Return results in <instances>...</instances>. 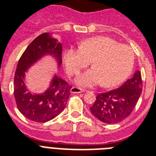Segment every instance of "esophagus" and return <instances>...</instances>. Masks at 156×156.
<instances>
[{"mask_svg": "<svg viewBox=\"0 0 156 156\" xmlns=\"http://www.w3.org/2000/svg\"><path fill=\"white\" fill-rule=\"evenodd\" d=\"M85 90L82 89V88H79V87H73L70 90V92L71 93H74V94H79V93H82V92H85Z\"/></svg>", "mask_w": 156, "mask_h": 156, "instance_id": "34e87169", "label": "esophagus"}]
</instances>
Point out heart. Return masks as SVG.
<instances>
[{
    "mask_svg": "<svg viewBox=\"0 0 156 156\" xmlns=\"http://www.w3.org/2000/svg\"><path fill=\"white\" fill-rule=\"evenodd\" d=\"M132 49L107 37H96L82 42L79 49L70 48L64 55V62L70 75H77L91 62L93 69L80 74L76 83L92 87L102 83L105 87L121 84L133 69Z\"/></svg>",
    "mask_w": 156,
    "mask_h": 156,
    "instance_id": "obj_1",
    "label": "heart"
}]
</instances>
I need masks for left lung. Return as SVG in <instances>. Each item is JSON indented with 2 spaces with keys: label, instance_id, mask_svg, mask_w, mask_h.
<instances>
[{
  "label": "left lung",
  "instance_id": "left-lung-1",
  "mask_svg": "<svg viewBox=\"0 0 156 156\" xmlns=\"http://www.w3.org/2000/svg\"><path fill=\"white\" fill-rule=\"evenodd\" d=\"M141 72L137 70L133 77L119 88L98 94L90 107L91 113L108 124L118 123L131 115L142 93Z\"/></svg>",
  "mask_w": 156,
  "mask_h": 156
}]
</instances>
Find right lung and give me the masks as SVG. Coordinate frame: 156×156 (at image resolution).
I'll return each instance as SVG.
<instances>
[{"label":"right lung","mask_w":156,"mask_h":156,"mask_svg":"<svg viewBox=\"0 0 156 156\" xmlns=\"http://www.w3.org/2000/svg\"><path fill=\"white\" fill-rule=\"evenodd\" d=\"M62 46L48 33L39 35L25 50L19 59L14 76V97L19 111L26 119L45 122L58 116L66 106L72 87L55 75L45 93L32 94L25 84V74L34 62L49 54L54 57L58 66L62 64Z\"/></svg>","instance_id":"add662e5"}]
</instances>
